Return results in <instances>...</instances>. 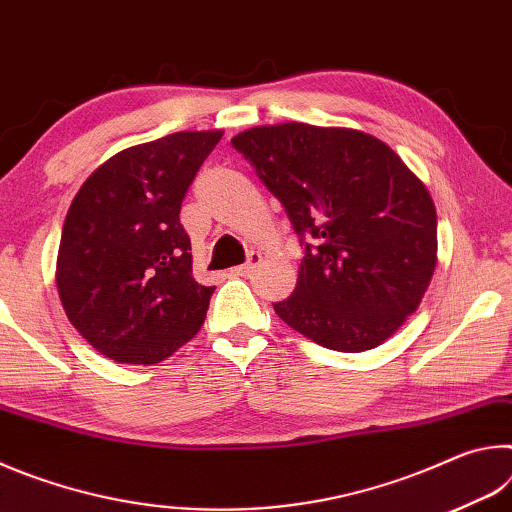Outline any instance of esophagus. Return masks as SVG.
<instances>
[{"mask_svg": "<svg viewBox=\"0 0 512 512\" xmlns=\"http://www.w3.org/2000/svg\"><path fill=\"white\" fill-rule=\"evenodd\" d=\"M257 264H262V253H255V250H253V253L248 255L246 264L232 268V275H248V273H253V268H255Z\"/></svg>", "mask_w": 512, "mask_h": 512, "instance_id": "obj_1", "label": "esophagus"}]
</instances>
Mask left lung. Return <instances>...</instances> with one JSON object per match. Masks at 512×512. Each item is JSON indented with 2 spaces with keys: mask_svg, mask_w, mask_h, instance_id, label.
<instances>
[{
  "mask_svg": "<svg viewBox=\"0 0 512 512\" xmlns=\"http://www.w3.org/2000/svg\"><path fill=\"white\" fill-rule=\"evenodd\" d=\"M305 246L275 314L327 350L384 343L420 307L438 262L436 207L391 146L354 128L287 121L232 137Z\"/></svg>",
  "mask_w": 512,
  "mask_h": 512,
  "instance_id": "8db88e82",
  "label": "left lung"
}]
</instances>
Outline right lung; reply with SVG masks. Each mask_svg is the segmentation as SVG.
<instances>
[{"label": "right lung", "instance_id": "right-lung-1", "mask_svg": "<svg viewBox=\"0 0 512 512\" xmlns=\"http://www.w3.org/2000/svg\"><path fill=\"white\" fill-rule=\"evenodd\" d=\"M223 131H180L119 151L81 185L56 259L60 302L85 341L151 366L201 329L214 287L196 282L180 205Z\"/></svg>", "mask_w": 512, "mask_h": 512}]
</instances>
